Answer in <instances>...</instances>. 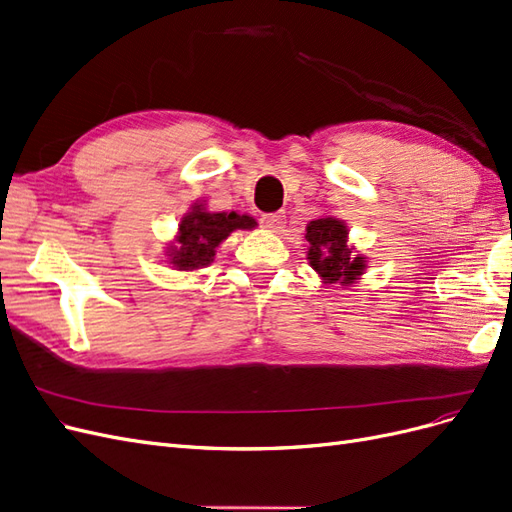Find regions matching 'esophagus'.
Returning a JSON list of instances; mask_svg holds the SVG:
<instances>
[{"label": "esophagus", "instance_id": "esophagus-1", "mask_svg": "<svg viewBox=\"0 0 512 512\" xmlns=\"http://www.w3.org/2000/svg\"><path fill=\"white\" fill-rule=\"evenodd\" d=\"M260 222H262V226H265L267 230L280 232L284 228V224H286V218H284V213H267V215H262Z\"/></svg>", "mask_w": 512, "mask_h": 512}]
</instances>
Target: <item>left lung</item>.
<instances>
[{"instance_id": "obj_1", "label": "left lung", "mask_w": 512, "mask_h": 512, "mask_svg": "<svg viewBox=\"0 0 512 512\" xmlns=\"http://www.w3.org/2000/svg\"><path fill=\"white\" fill-rule=\"evenodd\" d=\"M307 239V260L324 284L350 286L367 269L363 254H356L348 243V226L344 220L324 215L312 220L305 228Z\"/></svg>"}]
</instances>
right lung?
<instances>
[{"mask_svg":"<svg viewBox=\"0 0 512 512\" xmlns=\"http://www.w3.org/2000/svg\"><path fill=\"white\" fill-rule=\"evenodd\" d=\"M256 226V220L247 213H215L207 211L205 203H194L181 218L175 241H170L166 247L168 265H173L177 271L205 269L213 262L220 243L230 237V232L252 230Z\"/></svg>","mask_w":512,"mask_h":512,"instance_id":"obj_1","label":"right lung"}]
</instances>
